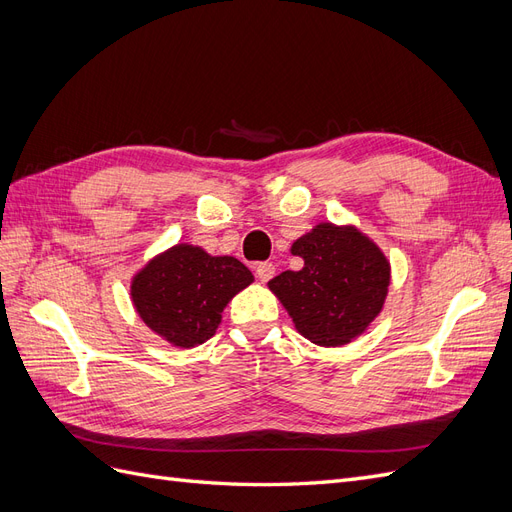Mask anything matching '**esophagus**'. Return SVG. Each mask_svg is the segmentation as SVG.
<instances>
[{
  "mask_svg": "<svg viewBox=\"0 0 512 512\" xmlns=\"http://www.w3.org/2000/svg\"><path fill=\"white\" fill-rule=\"evenodd\" d=\"M256 275H258V280L262 284H267L271 277L275 275V265H273V262H260V265L256 267Z\"/></svg>",
  "mask_w": 512,
  "mask_h": 512,
  "instance_id": "esophagus-1",
  "label": "esophagus"
}]
</instances>
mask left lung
Segmentation results:
<instances>
[{
	"instance_id": "obj_1",
	"label": "left lung",
	"mask_w": 512,
	"mask_h": 512,
	"mask_svg": "<svg viewBox=\"0 0 512 512\" xmlns=\"http://www.w3.org/2000/svg\"><path fill=\"white\" fill-rule=\"evenodd\" d=\"M301 271H284L267 284L305 339L324 348L361 337L382 312L391 262L374 239L352 224L320 222L292 243Z\"/></svg>"
}]
</instances>
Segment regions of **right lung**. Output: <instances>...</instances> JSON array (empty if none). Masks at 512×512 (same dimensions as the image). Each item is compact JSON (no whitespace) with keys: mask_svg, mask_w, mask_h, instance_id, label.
Wrapping results in <instances>:
<instances>
[{"mask_svg":"<svg viewBox=\"0 0 512 512\" xmlns=\"http://www.w3.org/2000/svg\"><path fill=\"white\" fill-rule=\"evenodd\" d=\"M252 282V271L237 258L177 243L134 273L130 299L138 318L164 342L194 348L215 335L224 307Z\"/></svg>","mask_w":512,"mask_h":512,"instance_id":"add662e5","label":"right lung"}]
</instances>
